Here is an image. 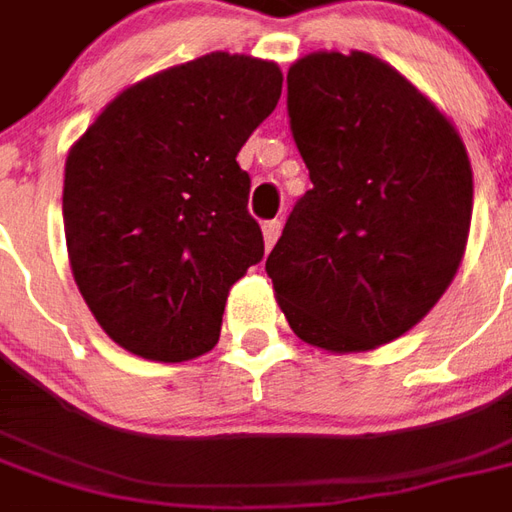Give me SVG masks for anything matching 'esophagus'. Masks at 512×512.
<instances>
[{"mask_svg": "<svg viewBox=\"0 0 512 512\" xmlns=\"http://www.w3.org/2000/svg\"><path fill=\"white\" fill-rule=\"evenodd\" d=\"M279 233H282V222L279 219H271V222L263 224V238H266V249L277 244Z\"/></svg>", "mask_w": 512, "mask_h": 512, "instance_id": "1", "label": "esophagus"}]
</instances>
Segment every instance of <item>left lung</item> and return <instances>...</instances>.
Listing matches in <instances>:
<instances>
[{"instance_id":"1","label":"left lung","mask_w":512,"mask_h":512,"mask_svg":"<svg viewBox=\"0 0 512 512\" xmlns=\"http://www.w3.org/2000/svg\"><path fill=\"white\" fill-rule=\"evenodd\" d=\"M293 142L312 189L266 271L304 343L354 354L430 312L461 266L472 167L447 117L365 51H318L288 71Z\"/></svg>"}]
</instances>
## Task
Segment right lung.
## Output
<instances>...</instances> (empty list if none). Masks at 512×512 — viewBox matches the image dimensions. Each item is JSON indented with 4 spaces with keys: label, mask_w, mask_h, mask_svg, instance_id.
<instances>
[{
    "label": "right lung",
    "mask_w": 512,
    "mask_h": 512,
    "mask_svg": "<svg viewBox=\"0 0 512 512\" xmlns=\"http://www.w3.org/2000/svg\"><path fill=\"white\" fill-rule=\"evenodd\" d=\"M279 95L274 62L216 51L128 87L71 147L73 279L131 354L186 362L219 343L227 293L263 260L235 156Z\"/></svg>",
    "instance_id": "1"
}]
</instances>
